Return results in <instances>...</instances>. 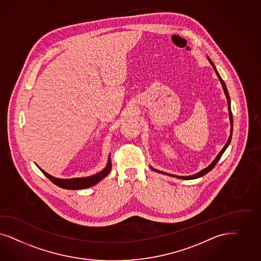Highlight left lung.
Segmentation results:
<instances>
[{"mask_svg":"<svg viewBox=\"0 0 261 261\" xmlns=\"http://www.w3.org/2000/svg\"><path fill=\"white\" fill-rule=\"evenodd\" d=\"M207 59H208L209 63H211V65L213 66V68H214V70H215L216 74H217V76H218L219 80H220L221 84H222L223 90L225 91V97H226V100H227V109H228L229 121H230V135L228 137V140H227L226 144H225V146L223 147V149H222V150L220 151V153L216 156V158L213 160V162L211 163V164H210L208 167H206L205 169H203V170L198 171V173H195V174H193V175H188V176H179V175H174V174H171V173H168V172H165V171H158V170L154 169L152 167H150V168L152 169V171H156V172H159V173H162V174H166V175H169V176H172V177H176V178H179V179H196V178H198V177L203 176L204 174H206L207 172H209V171H211V170L215 167L216 164H217L218 161L220 160V158L222 157V155H223L224 152H225V149L227 148V146H228L229 144H230L231 137H232V129H233V118H232V113H231V108H230V98H229V94H228V91H227V89H226V86H225V82L223 81V79L221 78V76H220L219 72L217 71V69H216L215 64L213 63V62H212L208 57H207Z\"/></svg>","mask_w":261,"mask_h":261,"instance_id":"8db88e82","label":"left lung"}]
</instances>
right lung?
Returning <instances> with one entry per match:
<instances>
[{
  "mask_svg": "<svg viewBox=\"0 0 261 261\" xmlns=\"http://www.w3.org/2000/svg\"><path fill=\"white\" fill-rule=\"evenodd\" d=\"M111 169H112L111 154L109 155L108 163L104 170L99 171L98 173H95L93 175L87 176V177H76V178H66V179L58 178V177L50 175L49 173H47L46 171L39 168V170L43 172V174L45 175L46 177H48L57 186L67 190H81L90 188L91 186L97 184L99 181L105 178L108 175L109 172L111 171Z\"/></svg>",
  "mask_w": 261,
  "mask_h": 261,
  "instance_id": "right-lung-1",
  "label": "right lung"
}]
</instances>
